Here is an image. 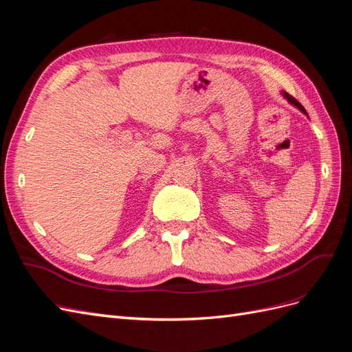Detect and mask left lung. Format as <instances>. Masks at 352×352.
Returning <instances> with one entry per match:
<instances>
[{
	"mask_svg": "<svg viewBox=\"0 0 352 352\" xmlns=\"http://www.w3.org/2000/svg\"><path fill=\"white\" fill-rule=\"evenodd\" d=\"M283 97H285V98H286L287 101H289V102H291L292 105H295V107H296L298 110H301V111H302V113H304L305 116H308V114H307V111H305V109L302 107V105H301L300 102H298V101H296V100H295L294 97H291V95H289V94H286V92H283Z\"/></svg>",
	"mask_w": 352,
	"mask_h": 352,
	"instance_id": "1",
	"label": "left lung"
}]
</instances>
